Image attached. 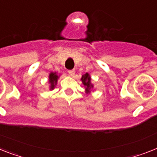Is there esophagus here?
Listing matches in <instances>:
<instances>
[{
    "instance_id": "obj_1",
    "label": "esophagus",
    "mask_w": 157,
    "mask_h": 157,
    "mask_svg": "<svg viewBox=\"0 0 157 157\" xmlns=\"http://www.w3.org/2000/svg\"><path fill=\"white\" fill-rule=\"evenodd\" d=\"M68 74H69L70 76H71V77H74L75 74V70H71V71H68Z\"/></svg>"
}]
</instances>
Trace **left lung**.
I'll return each instance as SVG.
<instances>
[{"mask_svg": "<svg viewBox=\"0 0 157 157\" xmlns=\"http://www.w3.org/2000/svg\"><path fill=\"white\" fill-rule=\"evenodd\" d=\"M82 82L83 84L84 87H85V92L86 94H91V90L94 88V85L91 83V77L88 73L84 74L83 75H82L81 78Z\"/></svg>", "mask_w": 157, "mask_h": 157, "instance_id": "obj_1", "label": "left lung"}]
</instances>
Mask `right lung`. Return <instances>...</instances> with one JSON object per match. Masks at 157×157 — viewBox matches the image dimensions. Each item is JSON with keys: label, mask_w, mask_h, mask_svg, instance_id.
<instances>
[{"label": "right lung", "mask_w": 157, "mask_h": 157, "mask_svg": "<svg viewBox=\"0 0 157 157\" xmlns=\"http://www.w3.org/2000/svg\"><path fill=\"white\" fill-rule=\"evenodd\" d=\"M60 77V75H58L57 72H50L49 75V88L50 90H53L56 87V85L58 83V79Z\"/></svg>", "instance_id": "obj_1"}]
</instances>
